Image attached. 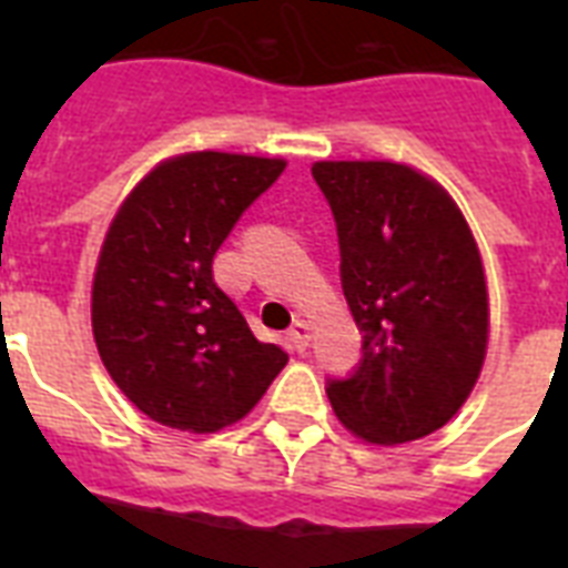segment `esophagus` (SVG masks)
Returning a JSON list of instances; mask_svg holds the SVG:
<instances>
[{"label":"esophagus","mask_w":568,"mask_h":568,"mask_svg":"<svg viewBox=\"0 0 568 568\" xmlns=\"http://www.w3.org/2000/svg\"><path fill=\"white\" fill-rule=\"evenodd\" d=\"M288 345L294 347V351H297V354H303V351H306V347H310V324H306V321H294V327L288 329Z\"/></svg>","instance_id":"34e87169"}]
</instances>
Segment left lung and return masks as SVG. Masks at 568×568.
<instances>
[{"label": "left lung", "instance_id": "obj_1", "mask_svg": "<svg viewBox=\"0 0 568 568\" xmlns=\"http://www.w3.org/2000/svg\"><path fill=\"white\" fill-rule=\"evenodd\" d=\"M338 274L363 356L327 397L347 430L400 445L439 430L466 404L486 354L480 253L445 191L395 162H318Z\"/></svg>", "mask_w": 568, "mask_h": 568}]
</instances>
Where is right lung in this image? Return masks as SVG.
Returning <instances> with one entry per match:
<instances>
[{"instance_id":"1","label":"right lung","mask_w":568,"mask_h":568,"mask_svg":"<svg viewBox=\"0 0 568 568\" xmlns=\"http://www.w3.org/2000/svg\"><path fill=\"white\" fill-rule=\"evenodd\" d=\"M285 162L189 153L159 164L111 223L93 276V338L120 392L153 422L214 433L258 404L288 363L258 342L212 262Z\"/></svg>"}]
</instances>
